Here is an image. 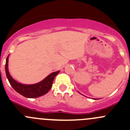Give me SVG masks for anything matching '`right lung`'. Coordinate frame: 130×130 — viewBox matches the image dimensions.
Returning <instances> with one entry per match:
<instances>
[{"mask_svg": "<svg viewBox=\"0 0 130 130\" xmlns=\"http://www.w3.org/2000/svg\"><path fill=\"white\" fill-rule=\"evenodd\" d=\"M9 56L7 57L5 63V73L7 77L12 88L17 92L26 98H37L46 94L51 89L53 82L55 76L59 73V71L52 73L40 82L34 85H24L18 83L12 78L8 70Z\"/></svg>", "mask_w": 130, "mask_h": 130, "instance_id": "add662e5", "label": "right lung"}]
</instances>
